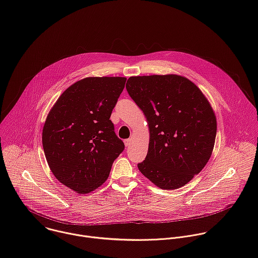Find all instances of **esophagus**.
Listing matches in <instances>:
<instances>
[{
  "instance_id": "obj_1",
  "label": "esophagus",
  "mask_w": 258,
  "mask_h": 258,
  "mask_svg": "<svg viewBox=\"0 0 258 258\" xmlns=\"http://www.w3.org/2000/svg\"><path fill=\"white\" fill-rule=\"evenodd\" d=\"M123 142H124V145H125V147H128V146L131 145V140H130V139H126V140H124Z\"/></svg>"
}]
</instances>
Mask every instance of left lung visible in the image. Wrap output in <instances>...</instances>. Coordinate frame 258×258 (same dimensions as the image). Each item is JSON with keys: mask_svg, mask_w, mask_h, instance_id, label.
Segmentation results:
<instances>
[{"mask_svg": "<svg viewBox=\"0 0 258 258\" xmlns=\"http://www.w3.org/2000/svg\"><path fill=\"white\" fill-rule=\"evenodd\" d=\"M125 88L149 124L148 153L139 170L161 189L187 185L213 150L216 117L209 102L195 84L175 75L132 77Z\"/></svg>", "mask_w": 258, "mask_h": 258, "instance_id": "1", "label": "left lung"}]
</instances>
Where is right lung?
<instances>
[{
    "mask_svg": "<svg viewBox=\"0 0 258 258\" xmlns=\"http://www.w3.org/2000/svg\"><path fill=\"white\" fill-rule=\"evenodd\" d=\"M125 82L119 77L79 81L47 116L42 137L47 162L55 177L79 194L100 187L124 150L110 116Z\"/></svg>",
    "mask_w": 258,
    "mask_h": 258,
    "instance_id": "add662e5",
    "label": "right lung"
}]
</instances>
